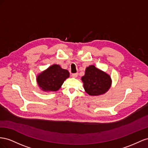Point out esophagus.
<instances>
[{"label":"esophagus","mask_w":148,"mask_h":148,"mask_svg":"<svg viewBox=\"0 0 148 148\" xmlns=\"http://www.w3.org/2000/svg\"><path fill=\"white\" fill-rule=\"evenodd\" d=\"M77 75H78V73H74V74H72L71 76L75 78V77H77Z\"/></svg>","instance_id":"esophagus-1"}]
</instances>
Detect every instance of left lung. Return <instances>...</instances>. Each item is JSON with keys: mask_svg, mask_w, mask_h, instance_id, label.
<instances>
[{"mask_svg": "<svg viewBox=\"0 0 148 148\" xmlns=\"http://www.w3.org/2000/svg\"><path fill=\"white\" fill-rule=\"evenodd\" d=\"M84 88L88 95L97 96L106 93L112 85L110 76L94 66L87 67L81 78Z\"/></svg>", "mask_w": 148, "mask_h": 148, "instance_id": "left-lung-1", "label": "left lung"}]
</instances>
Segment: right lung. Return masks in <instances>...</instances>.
Returning a JSON list of instances; mask_svg holds the SVG:
<instances>
[{
	"label": "right lung",
	"instance_id": "obj_1",
	"mask_svg": "<svg viewBox=\"0 0 148 148\" xmlns=\"http://www.w3.org/2000/svg\"><path fill=\"white\" fill-rule=\"evenodd\" d=\"M69 77V71L60 65L53 64L38 75V85L43 91L54 92L60 88L65 80Z\"/></svg>",
	"mask_w": 148,
	"mask_h": 148
}]
</instances>
